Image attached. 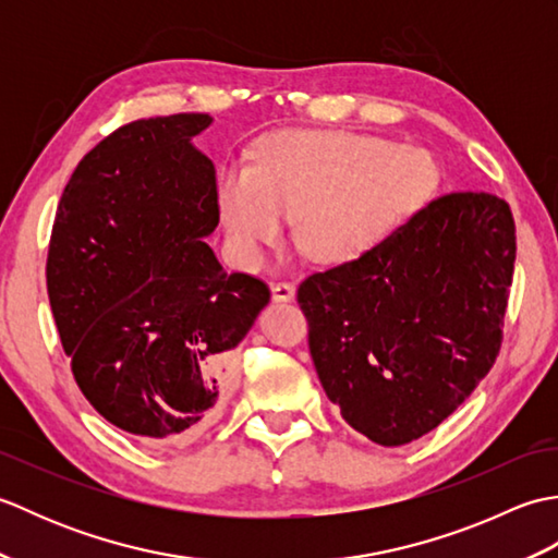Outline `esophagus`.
Masks as SVG:
<instances>
[{
    "label": "esophagus",
    "instance_id": "obj_1",
    "mask_svg": "<svg viewBox=\"0 0 558 558\" xmlns=\"http://www.w3.org/2000/svg\"><path fill=\"white\" fill-rule=\"evenodd\" d=\"M270 292H272V300H276V302H292L294 300V286L288 280L272 282Z\"/></svg>",
    "mask_w": 558,
    "mask_h": 558
}]
</instances>
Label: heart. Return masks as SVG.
I'll return each instance as SVG.
<instances>
[{
  "instance_id": "heart-1",
  "label": "heart",
  "mask_w": 558,
  "mask_h": 558,
  "mask_svg": "<svg viewBox=\"0 0 558 558\" xmlns=\"http://www.w3.org/2000/svg\"><path fill=\"white\" fill-rule=\"evenodd\" d=\"M436 184V162L422 148L342 129L278 132L260 141L252 165L220 172L216 201L242 266H258L294 215L306 254L350 264L390 240Z\"/></svg>"
}]
</instances>
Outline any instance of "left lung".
<instances>
[{
  "label": "left lung",
  "mask_w": 558,
  "mask_h": 558,
  "mask_svg": "<svg viewBox=\"0 0 558 558\" xmlns=\"http://www.w3.org/2000/svg\"><path fill=\"white\" fill-rule=\"evenodd\" d=\"M513 264L506 201L453 192L372 254L312 272L298 302L342 420L378 446H402L453 414L501 350Z\"/></svg>",
  "instance_id": "1"
}]
</instances>
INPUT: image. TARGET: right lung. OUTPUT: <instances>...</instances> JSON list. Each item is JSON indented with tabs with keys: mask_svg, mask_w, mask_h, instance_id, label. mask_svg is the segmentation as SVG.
I'll list each match as a JSON object with an SVG mask.
<instances>
[{
	"mask_svg": "<svg viewBox=\"0 0 558 558\" xmlns=\"http://www.w3.org/2000/svg\"><path fill=\"white\" fill-rule=\"evenodd\" d=\"M208 114L117 129L76 165L47 252V298L81 393L148 444L186 441L230 390L232 350L270 290L228 272L216 168L192 146Z\"/></svg>",
	"mask_w": 558,
	"mask_h": 558,
	"instance_id": "right-lung-1",
	"label": "right lung"
}]
</instances>
